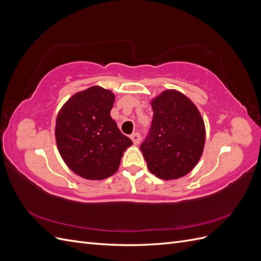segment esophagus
<instances>
[{
    "label": "esophagus",
    "instance_id": "1",
    "mask_svg": "<svg viewBox=\"0 0 261 261\" xmlns=\"http://www.w3.org/2000/svg\"><path fill=\"white\" fill-rule=\"evenodd\" d=\"M130 138H132V140H133L134 145H138V144L140 143V139H141L139 133H133L132 135H130Z\"/></svg>",
    "mask_w": 261,
    "mask_h": 261
}]
</instances>
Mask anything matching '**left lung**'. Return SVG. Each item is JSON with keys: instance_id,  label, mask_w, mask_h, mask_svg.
<instances>
[{"instance_id": "8db88e82", "label": "left lung", "mask_w": 261, "mask_h": 261, "mask_svg": "<svg viewBox=\"0 0 261 261\" xmlns=\"http://www.w3.org/2000/svg\"><path fill=\"white\" fill-rule=\"evenodd\" d=\"M153 117L140 146L149 171L170 180L183 177L200 160L206 128L198 109L181 92L164 90L151 100Z\"/></svg>"}]
</instances>
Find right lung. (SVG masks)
I'll list each match as a JSON object with an SVG mask.
<instances>
[{"instance_id": "right-lung-1", "label": "right lung", "mask_w": 261, "mask_h": 261, "mask_svg": "<svg viewBox=\"0 0 261 261\" xmlns=\"http://www.w3.org/2000/svg\"><path fill=\"white\" fill-rule=\"evenodd\" d=\"M114 100L112 91L93 86L70 97L57 116L59 152L67 167L86 179L113 175L133 145L110 115Z\"/></svg>"}]
</instances>
